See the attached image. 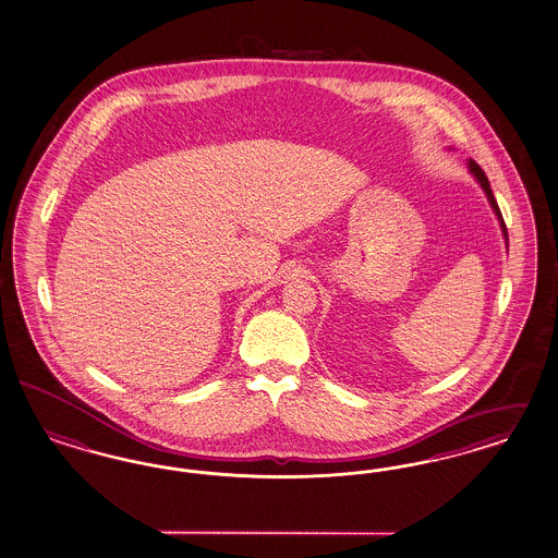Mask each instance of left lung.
Wrapping results in <instances>:
<instances>
[{"label":"left lung","mask_w":558,"mask_h":558,"mask_svg":"<svg viewBox=\"0 0 558 558\" xmlns=\"http://www.w3.org/2000/svg\"><path fill=\"white\" fill-rule=\"evenodd\" d=\"M469 169H471V173H473L474 178H476V182H478V184H481V187L485 190V194H487V198H489L490 208H493V213L497 215V219H499V222H501V231H504V236H506L507 243L506 222H504V217H501V210H499V206H497V201H495V196H493V190H490L489 180H487L485 171L478 168V166L474 163L473 159L469 161Z\"/></svg>","instance_id":"obj_1"}]
</instances>
